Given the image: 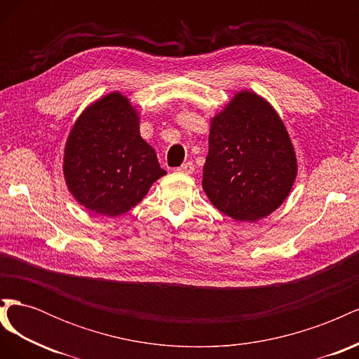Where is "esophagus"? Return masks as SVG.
<instances>
[{"mask_svg":"<svg viewBox=\"0 0 359 359\" xmlns=\"http://www.w3.org/2000/svg\"><path fill=\"white\" fill-rule=\"evenodd\" d=\"M193 170H194V165L191 161L182 163V165L178 168V172H181V173H193Z\"/></svg>","mask_w":359,"mask_h":359,"instance_id":"esophagus-1","label":"esophagus"}]
</instances>
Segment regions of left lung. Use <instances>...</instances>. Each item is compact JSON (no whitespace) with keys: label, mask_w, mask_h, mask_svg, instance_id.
<instances>
[{"label":"left lung","mask_w":359,"mask_h":359,"mask_svg":"<svg viewBox=\"0 0 359 359\" xmlns=\"http://www.w3.org/2000/svg\"><path fill=\"white\" fill-rule=\"evenodd\" d=\"M202 187L217 210L257 222L289 196L297 156L287 130L262 97L240 91L211 119Z\"/></svg>","instance_id":"left-lung-1"}]
</instances>
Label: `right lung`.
<instances>
[{
  "label": "right lung",
  "instance_id": "add662e5",
  "mask_svg": "<svg viewBox=\"0 0 359 359\" xmlns=\"http://www.w3.org/2000/svg\"><path fill=\"white\" fill-rule=\"evenodd\" d=\"M62 169L73 198L107 217L132 210L166 175L153 147L140 137L136 109L121 93L102 97L76 119Z\"/></svg>",
  "mask_w": 359,
  "mask_h": 359
}]
</instances>
